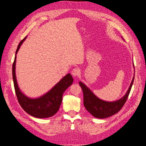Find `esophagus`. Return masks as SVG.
Returning <instances> with one entry per match:
<instances>
[{
    "label": "esophagus",
    "mask_w": 146,
    "mask_h": 146,
    "mask_svg": "<svg viewBox=\"0 0 146 146\" xmlns=\"http://www.w3.org/2000/svg\"><path fill=\"white\" fill-rule=\"evenodd\" d=\"M80 73L79 68H74L72 71V74L74 76V77H77Z\"/></svg>",
    "instance_id": "esophagus-1"
}]
</instances>
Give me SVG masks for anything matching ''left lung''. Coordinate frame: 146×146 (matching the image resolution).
Segmentation results:
<instances>
[{"label":"left lung","instance_id":"1","mask_svg":"<svg viewBox=\"0 0 146 146\" xmlns=\"http://www.w3.org/2000/svg\"><path fill=\"white\" fill-rule=\"evenodd\" d=\"M134 77L127 92L124 97L115 102H106L98 98L83 83L79 82L83 92V104L85 108L92 115L98 118H105L119 112L124 106L128 97L134 82Z\"/></svg>","mask_w":146,"mask_h":146}]
</instances>
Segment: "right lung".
<instances>
[{
	"label": "right lung",
	"mask_w": 146,
	"mask_h": 146,
	"mask_svg": "<svg viewBox=\"0 0 146 146\" xmlns=\"http://www.w3.org/2000/svg\"><path fill=\"white\" fill-rule=\"evenodd\" d=\"M25 38L26 37L21 41L18 46L12 65V77L15 93L20 105L28 114L39 118L51 117L58 111L62 102L63 94L67 88L72 85L73 79L70 74H67L48 93L38 99H30L23 94L20 91L17 82L15 63L16 54Z\"/></svg>",
	"instance_id": "right-lung-1"
}]
</instances>
